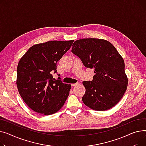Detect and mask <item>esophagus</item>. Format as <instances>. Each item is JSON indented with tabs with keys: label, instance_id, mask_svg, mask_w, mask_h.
<instances>
[{
	"label": "esophagus",
	"instance_id": "1",
	"mask_svg": "<svg viewBox=\"0 0 146 146\" xmlns=\"http://www.w3.org/2000/svg\"><path fill=\"white\" fill-rule=\"evenodd\" d=\"M78 84H79L78 82H76V83H75V84H71V86H75V85H77Z\"/></svg>",
	"mask_w": 146,
	"mask_h": 146
}]
</instances>
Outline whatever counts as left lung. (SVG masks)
I'll list each match as a JSON object with an SVG mask.
<instances>
[{"label": "left lung", "mask_w": 146, "mask_h": 146, "mask_svg": "<svg viewBox=\"0 0 146 146\" xmlns=\"http://www.w3.org/2000/svg\"><path fill=\"white\" fill-rule=\"evenodd\" d=\"M72 52L84 65L94 68L92 81H84V103L96 111H105L115 106L127 90L128 78L122 56L106 40L85 38L75 40Z\"/></svg>", "instance_id": "1"}]
</instances>
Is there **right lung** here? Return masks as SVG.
I'll return each instance as SVG.
<instances>
[{"label": "right lung", "instance_id": "obj_1", "mask_svg": "<svg viewBox=\"0 0 146 146\" xmlns=\"http://www.w3.org/2000/svg\"><path fill=\"white\" fill-rule=\"evenodd\" d=\"M74 40H50L31 47L17 67L16 85L20 96L33 111L53 114L61 109L70 94L71 84L60 77L53 79L56 62L69 50Z\"/></svg>", "mask_w": 146, "mask_h": 146}]
</instances>
